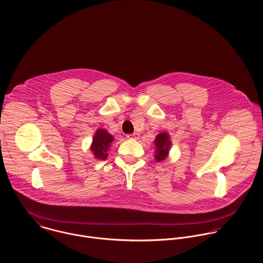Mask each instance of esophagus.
Here are the masks:
<instances>
[{
    "label": "esophagus",
    "instance_id": "esophagus-1",
    "mask_svg": "<svg viewBox=\"0 0 263 263\" xmlns=\"http://www.w3.org/2000/svg\"><path fill=\"white\" fill-rule=\"evenodd\" d=\"M127 139H132V140H138L140 138V135L138 133H134V134H129L126 136Z\"/></svg>",
    "mask_w": 263,
    "mask_h": 263
}]
</instances>
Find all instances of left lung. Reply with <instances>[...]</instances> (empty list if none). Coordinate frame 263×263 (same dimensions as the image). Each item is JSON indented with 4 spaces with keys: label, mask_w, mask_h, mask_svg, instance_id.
Returning a JSON list of instances; mask_svg holds the SVG:
<instances>
[{
    "label": "left lung",
    "mask_w": 263,
    "mask_h": 263,
    "mask_svg": "<svg viewBox=\"0 0 263 263\" xmlns=\"http://www.w3.org/2000/svg\"><path fill=\"white\" fill-rule=\"evenodd\" d=\"M154 144L156 147L155 148V153H156L155 159L159 162L166 159L168 156L169 150H170V147H171V141H170L168 133L164 132V133L159 134L156 137Z\"/></svg>",
    "instance_id": "1"
}]
</instances>
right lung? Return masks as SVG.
<instances>
[{"mask_svg": "<svg viewBox=\"0 0 263 263\" xmlns=\"http://www.w3.org/2000/svg\"><path fill=\"white\" fill-rule=\"evenodd\" d=\"M112 136L105 129L98 128L93 137V142L90 147V150L93 153L96 159L105 160L108 156L107 151L109 149L112 141Z\"/></svg>", "mask_w": 263, "mask_h": 263, "instance_id": "obj_1", "label": "right lung"}]
</instances>
